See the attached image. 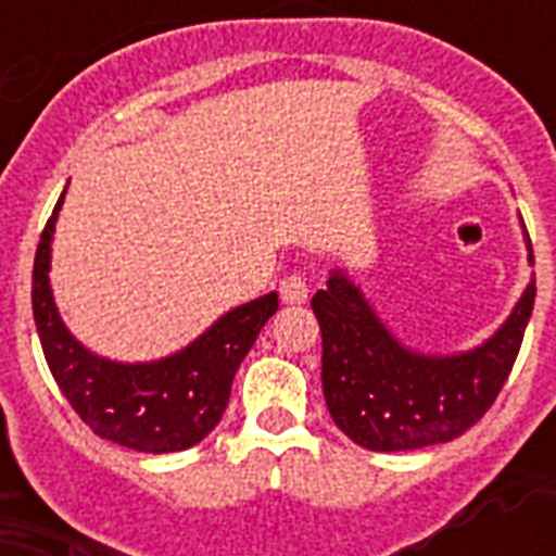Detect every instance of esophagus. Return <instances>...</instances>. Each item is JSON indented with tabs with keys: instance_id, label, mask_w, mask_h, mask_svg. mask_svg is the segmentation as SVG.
<instances>
[{
	"instance_id": "34e87169",
	"label": "esophagus",
	"mask_w": 556,
	"mask_h": 556,
	"mask_svg": "<svg viewBox=\"0 0 556 556\" xmlns=\"http://www.w3.org/2000/svg\"><path fill=\"white\" fill-rule=\"evenodd\" d=\"M279 296L282 303L288 305H300L308 300V279L303 274H288L282 282H279Z\"/></svg>"
}]
</instances>
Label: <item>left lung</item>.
<instances>
[{"instance_id":"obj_1","label":"left lung","mask_w":556,"mask_h":556,"mask_svg":"<svg viewBox=\"0 0 556 556\" xmlns=\"http://www.w3.org/2000/svg\"><path fill=\"white\" fill-rule=\"evenodd\" d=\"M528 251L531 239L526 233ZM534 265V253H528ZM526 288L502 329L458 355H421L380 323L361 288L334 270L312 296L323 334V395L331 418L366 450L395 453L458 439L505 387L534 312Z\"/></svg>"}]
</instances>
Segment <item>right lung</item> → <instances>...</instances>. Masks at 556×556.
<instances>
[{
    "label": "right lung",
    "mask_w": 556,
    "mask_h": 556,
    "mask_svg": "<svg viewBox=\"0 0 556 556\" xmlns=\"http://www.w3.org/2000/svg\"><path fill=\"white\" fill-rule=\"evenodd\" d=\"M63 195L39 236L30 282L34 323L56 387L94 435L121 447L178 453L199 444L222 421L236 369L270 314H277V294L270 291L227 312L190 346L152 364H117L91 355L60 320L48 282L51 239Z\"/></svg>",
    "instance_id": "add662e5"
}]
</instances>
